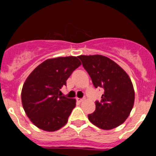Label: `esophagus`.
<instances>
[{
	"mask_svg": "<svg viewBox=\"0 0 156 156\" xmlns=\"http://www.w3.org/2000/svg\"><path fill=\"white\" fill-rule=\"evenodd\" d=\"M84 100V98H76V101L78 102H82V101H83Z\"/></svg>",
	"mask_w": 156,
	"mask_h": 156,
	"instance_id": "1",
	"label": "esophagus"
}]
</instances>
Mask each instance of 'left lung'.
I'll use <instances>...</instances> for the list:
<instances>
[{"label":"left lung","mask_w":156,"mask_h":156,"mask_svg":"<svg viewBox=\"0 0 156 156\" xmlns=\"http://www.w3.org/2000/svg\"><path fill=\"white\" fill-rule=\"evenodd\" d=\"M83 68L94 87L104 89L101 101L88 119L98 127L111 129L119 126L129 116L133 103L134 90L131 80L119 65L105 56L80 55Z\"/></svg>","instance_id":"left-lung-1"}]
</instances>
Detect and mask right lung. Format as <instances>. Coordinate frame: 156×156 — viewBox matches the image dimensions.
<instances>
[{
  "label": "right lung",
  "instance_id": "add662e5",
  "mask_svg": "<svg viewBox=\"0 0 156 156\" xmlns=\"http://www.w3.org/2000/svg\"><path fill=\"white\" fill-rule=\"evenodd\" d=\"M81 65L74 56L47 59L29 75L22 89L25 112L39 129L51 132L67 123L76 99L60 95L72 73Z\"/></svg>",
  "mask_w": 156,
  "mask_h": 156
}]
</instances>
